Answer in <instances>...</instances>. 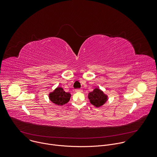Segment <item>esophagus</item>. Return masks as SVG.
Here are the masks:
<instances>
[{"label": "esophagus", "mask_w": 157, "mask_h": 157, "mask_svg": "<svg viewBox=\"0 0 157 157\" xmlns=\"http://www.w3.org/2000/svg\"><path fill=\"white\" fill-rule=\"evenodd\" d=\"M75 92L81 93V92H82V89H75Z\"/></svg>", "instance_id": "34e87169"}]
</instances>
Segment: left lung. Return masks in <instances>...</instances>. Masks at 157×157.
<instances>
[{
    "mask_svg": "<svg viewBox=\"0 0 157 157\" xmlns=\"http://www.w3.org/2000/svg\"><path fill=\"white\" fill-rule=\"evenodd\" d=\"M88 98L90 102L96 107L102 105L107 100V97L99 89L96 88L93 92L89 93Z\"/></svg>",
    "mask_w": 157,
    "mask_h": 157,
    "instance_id": "8db88e82",
    "label": "left lung"
}]
</instances>
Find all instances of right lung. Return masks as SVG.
Segmentation results:
<instances>
[{"label": "right lung", "instance_id": "add662e5", "mask_svg": "<svg viewBox=\"0 0 157 157\" xmlns=\"http://www.w3.org/2000/svg\"><path fill=\"white\" fill-rule=\"evenodd\" d=\"M71 94L64 91L61 87H57L55 90L49 94L50 101L55 104L63 105L68 102L70 99Z\"/></svg>", "mask_w": 157, "mask_h": 157}]
</instances>
